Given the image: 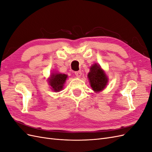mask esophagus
I'll return each instance as SVG.
<instances>
[{
  "instance_id": "34e87169",
  "label": "esophagus",
  "mask_w": 152,
  "mask_h": 152,
  "mask_svg": "<svg viewBox=\"0 0 152 152\" xmlns=\"http://www.w3.org/2000/svg\"><path fill=\"white\" fill-rule=\"evenodd\" d=\"M75 75L77 76V77H79L80 78L82 75V72L81 71H77V72H75Z\"/></svg>"
}]
</instances>
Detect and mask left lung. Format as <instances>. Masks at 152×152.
<instances>
[{
	"label": "left lung",
	"instance_id": "obj_1",
	"mask_svg": "<svg viewBox=\"0 0 152 152\" xmlns=\"http://www.w3.org/2000/svg\"><path fill=\"white\" fill-rule=\"evenodd\" d=\"M89 84L95 93L102 92L107 87L108 77L103 69L98 63H94L90 67V71L87 74Z\"/></svg>",
	"mask_w": 152,
	"mask_h": 152
}]
</instances>
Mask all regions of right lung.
<instances>
[{"instance_id": "1", "label": "right lung", "mask_w": 152, "mask_h": 152, "mask_svg": "<svg viewBox=\"0 0 152 152\" xmlns=\"http://www.w3.org/2000/svg\"><path fill=\"white\" fill-rule=\"evenodd\" d=\"M68 75L57 72H53L50 73V77L48 79V84L54 92L61 91L64 87Z\"/></svg>"}]
</instances>
